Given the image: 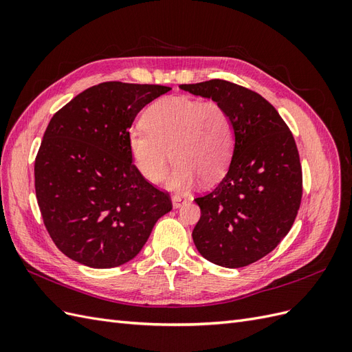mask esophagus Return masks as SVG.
Instances as JSON below:
<instances>
[{
    "instance_id": "obj_1",
    "label": "esophagus",
    "mask_w": 352,
    "mask_h": 352,
    "mask_svg": "<svg viewBox=\"0 0 352 352\" xmlns=\"http://www.w3.org/2000/svg\"><path fill=\"white\" fill-rule=\"evenodd\" d=\"M186 202V199H184V198H180V197H173L172 198V204H173V208H179V207H182L184 204Z\"/></svg>"
}]
</instances>
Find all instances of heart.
Wrapping results in <instances>:
<instances>
[{"label": "heart", "instance_id": "b5f03b06", "mask_svg": "<svg viewBox=\"0 0 352 352\" xmlns=\"http://www.w3.org/2000/svg\"><path fill=\"white\" fill-rule=\"evenodd\" d=\"M127 145L138 172L153 184L166 177L172 155L175 167L167 188L186 192L199 177L214 182L225 175L235 131L220 102L168 97L145 110L142 126L129 132Z\"/></svg>", "mask_w": 352, "mask_h": 352}]
</instances>
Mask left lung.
I'll list each match as a JSON object with an SVG mask.
<instances>
[{
	"mask_svg": "<svg viewBox=\"0 0 352 352\" xmlns=\"http://www.w3.org/2000/svg\"><path fill=\"white\" fill-rule=\"evenodd\" d=\"M180 89L220 102L235 131L226 176L195 198L201 217L194 243L211 263L245 267L278 247L300 210L302 170L295 140L273 105L251 89L221 79Z\"/></svg>",
	"mask_w": 352,
	"mask_h": 352,
	"instance_id": "1",
	"label": "left lung"
}]
</instances>
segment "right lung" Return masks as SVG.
Here are the masks:
<instances>
[{
  "label": "right lung",
  "mask_w": 352,
  "mask_h": 352,
  "mask_svg": "<svg viewBox=\"0 0 352 352\" xmlns=\"http://www.w3.org/2000/svg\"><path fill=\"white\" fill-rule=\"evenodd\" d=\"M170 89L104 82L52 116L35 158V190L50 236L69 258L94 269L131 261L172 210L127 145L136 114Z\"/></svg>",
  "instance_id": "obj_1"
}]
</instances>
